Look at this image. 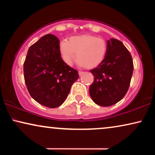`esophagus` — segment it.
<instances>
[{"label": "esophagus", "instance_id": "esophagus-1", "mask_svg": "<svg viewBox=\"0 0 155 155\" xmlns=\"http://www.w3.org/2000/svg\"><path fill=\"white\" fill-rule=\"evenodd\" d=\"M79 73V75L80 76V77H81V76H82L84 74V72H82V71H79V73Z\"/></svg>", "mask_w": 155, "mask_h": 155}]
</instances>
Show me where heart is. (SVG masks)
<instances>
[{
	"label": "heart",
	"instance_id": "b5f03b06",
	"mask_svg": "<svg viewBox=\"0 0 155 155\" xmlns=\"http://www.w3.org/2000/svg\"><path fill=\"white\" fill-rule=\"evenodd\" d=\"M63 61L72 65L77 57V63L87 68H94L104 60L107 52V44L104 39L91 35L73 36L63 40L59 45Z\"/></svg>",
	"mask_w": 155,
	"mask_h": 155
}]
</instances>
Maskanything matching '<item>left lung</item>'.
I'll use <instances>...</instances> for the list:
<instances>
[{
    "mask_svg": "<svg viewBox=\"0 0 155 155\" xmlns=\"http://www.w3.org/2000/svg\"><path fill=\"white\" fill-rule=\"evenodd\" d=\"M90 72L94 77L90 87L91 98L97 104L110 107L128 92L133 72L132 56L121 41L111 39L104 60Z\"/></svg>",
    "mask_w": 155,
    "mask_h": 155,
    "instance_id": "left-lung-1",
    "label": "left lung"
}]
</instances>
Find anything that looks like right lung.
I'll list each match as a JSON object with an SVG mask.
<instances>
[{
    "label": "right lung",
    "mask_w": 155,
    "mask_h": 155,
    "mask_svg": "<svg viewBox=\"0 0 155 155\" xmlns=\"http://www.w3.org/2000/svg\"><path fill=\"white\" fill-rule=\"evenodd\" d=\"M59 39L46 35L29 47L24 63V78L31 97L40 104L56 108L64 102L78 71L63 62Z\"/></svg>",
    "instance_id": "1"
}]
</instances>
